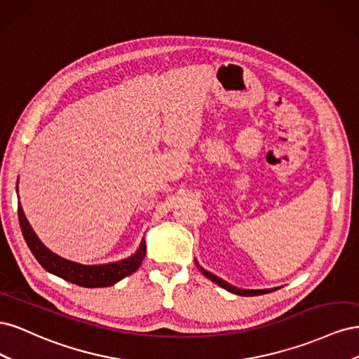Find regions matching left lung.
<instances>
[{
    "label": "left lung",
    "mask_w": 359,
    "mask_h": 359,
    "mask_svg": "<svg viewBox=\"0 0 359 359\" xmlns=\"http://www.w3.org/2000/svg\"><path fill=\"white\" fill-rule=\"evenodd\" d=\"M194 264H196V266L199 268V271H201V273H202L206 278H210L211 281H214L215 285H219L220 287L226 289L227 292L235 293V295H241V297H255V295H264V293H269V292H273V290H276V289H280V287H274V289H240V287H235V286H232V285L227 283V281H224L223 278L217 277V276H214L212 273H210V271H206V269H203L202 266H199V264H198V260H196V259H194Z\"/></svg>",
    "instance_id": "8db88e82"
}]
</instances>
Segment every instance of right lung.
<instances>
[{
	"instance_id": "1",
	"label": "right lung",
	"mask_w": 359,
	"mask_h": 359,
	"mask_svg": "<svg viewBox=\"0 0 359 359\" xmlns=\"http://www.w3.org/2000/svg\"><path fill=\"white\" fill-rule=\"evenodd\" d=\"M19 184V178H18ZM18 191V190H16ZM18 214H19V224L22 229V235L31 250V253L39 260V264L45 268L48 273L58 276L62 280L70 281L73 285L82 287H107L118 283L119 280L130 276L140 266L145 257L147 245L145 240L140 241L136 253L126 259L118 260V262L111 264H100V265H82L73 260L64 259L43 244L36 232L32 231L29 222L24 214L20 202H18Z\"/></svg>"
}]
</instances>
